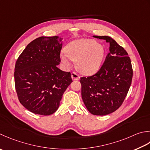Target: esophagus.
Masks as SVG:
<instances>
[{
	"instance_id": "obj_1",
	"label": "esophagus",
	"mask_w": 150,
	"mask_h": 150,
	"mask_svg": "<svg viewBox=\"0 0 150 150\" xmlns=\"http://www.w3.org/2000/svg\"><path fill=\"white\" fill-rule=\"evenodd\" d=\"M71 76L73 81H78L79 79H80V77H79V76L75 72H72Z\"/></svg>"
}]
</instances>
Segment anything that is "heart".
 <instances>
[{
    "instance_id": "heart-1",
    "label": "heart",
    "mask_w": 150,
    "mask_h": 150,
    "mask_svg": "<svg viewBox=\"0 0 150 150\" xmlns=\"http://www.w3.org/2000/svg\"><path fill=\"white\" fill-rule=\"evenodd\" d=\"M66 52L60 54L64 65L71 67V61L77 62L79 71L86 75L96 73L100 68L104 57V48L101 44L90 39H79L66 47Z\"/></svg>"
}]
</instances>
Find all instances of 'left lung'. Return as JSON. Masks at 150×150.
<instances>
[{
	"label": "left lung",
	"instance_id": "8db88e82",
	"mask_svg": "<svg viewBox=\"0 0 150 150\" xmlns=\"http://www.w3.org/2000/svg\"><path fill=\"white\" fill-rule=\"evenodd\" d=\"M109 43V52L95 75L81 78V96L89 112L104 116L116 110L127 96L133 78L127 52L109 36H93Z\"/></svg>",
	"mask_w": 150,
	"mask_h": 150
}]
</instances>
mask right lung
Here are the masks:
<instances>
[{
	"label": "right lung",
	"mask_w": 150,
	"mask_h": 150,
	"mask_svg": "<svg viewBox=\"0 0 150 150\" xmlns=\"http://www.w3.org/2000/svg\"><path fill=\"white\" fill-rule=\"evenodd\" d=\"M62 38H38L17 58L15 66V86L21 103L36 114L48 116L59 107L67 88L73 81L70 72L62 71Z\"/></svg>",
	"instance_id": "right-lung-1"
}]
</instances>
